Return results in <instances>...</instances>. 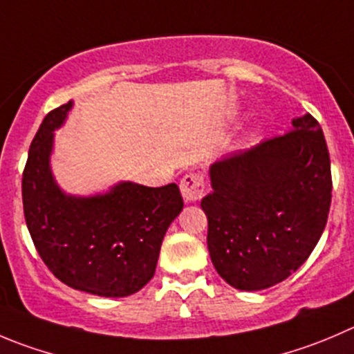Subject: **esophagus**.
<instances>
[{
    "instance_id": "esophagus-1",
    "label": "esophagus",
    "mask_w": 354,
    "mask_h": 354,
    "mask_svg": "<svg viewBox=\"0 0 354 354\" xmlns=\"http://www.w3.org/2000/svg\"><path fill=\"white\" fill-rule=\"evenodd\" d=\"M180 190L181 195L187 202H195L204 195L205 185H204V178L202 174L198 173H192L183 176V180L180 181Z\"/></svg>"
}]
</instances>
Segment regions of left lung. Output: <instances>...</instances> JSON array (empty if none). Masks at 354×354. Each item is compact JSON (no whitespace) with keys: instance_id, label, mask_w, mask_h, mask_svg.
<instances>
[{"instance_id":"obj_1","label":"left lung","mask_w":354,"mask_h":354,"mask_svg":"<svg viewBox=\"0 0 354 354\" xmlns=\"http://www.w3.org/2000/svg\"><path fill=\"white\" fill-rule=\"evenodd\" d=\"M201 202L216 272L239 290H263L292 275L313 252L332 198L330 157L311 114L292 131L209 167Z\"/></svg>"}]
</instances>
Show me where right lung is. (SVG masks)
Masks as SVG:
<instances>
[{
    "instance_id": "obj_1",
    "label": "right lung",
    "mask_w": 354,
    "mask_h": 354,
    "mask_svg": "<svg viewBox=\"0 0 354 354\" xmlns=\"http://www.w3.org/2000/svg\"><path fill=\"white\" fill-rule=\"evenodd\" d=\"M74 102L55 109L34 136L22 176L27 228L50 272L102 297L138 292L156 273L160 245L183 209L176 183L150 188L119 181L105 194L71 195L51 171L55 131Z\"/></svg>"
}]
</instances>
